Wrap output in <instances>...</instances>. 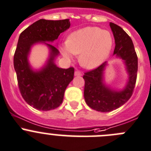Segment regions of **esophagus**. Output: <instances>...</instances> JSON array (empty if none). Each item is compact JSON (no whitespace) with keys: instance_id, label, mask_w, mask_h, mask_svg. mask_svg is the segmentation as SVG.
Segmentation results:
<instances>
[{"instance_id":"esophagus-1","label":"esophagus","mask_w":151,"mask_h":151,"mask_svg":"<svg viewBox=\"0 0 151 151\" xmlns=\"http://www.w3.org/2000/svg\"><path fill=\"white\" fill-rule=\"evenodd\" d=\"M74 75L79 76V77H80V76H82V73L80 72V71H75V72H74Z\"/></svg>"}]
</instances>
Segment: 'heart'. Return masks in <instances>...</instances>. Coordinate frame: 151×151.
I'll list each match as a JSON object with an SVG mask.
<instances>
[{
    "instance_id": "b5f03b06",
    "label": "heart",
    "mask_w": 151,
    "mask_h": 151,
    "mask_svg": "<svg viewBox=\"0 0 151 151\" xmlns=\"http://www.w3.org/2000/svg\"><path fill=\"white\" fill-rule=\"evenodd\" d=\"M112 43V36L108 30L87 27L69 35L66 43L61 47V53L68 60L72 59V53L80 54V63L84 67L94 68L107 58Z\"/></svg>"
}]
</instances>
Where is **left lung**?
<instances>
[{
    "label": "left lung",
    "mask_w": 151,
    "mask_h": 151,
    "mask_svg": "<svg viewBox=\"0 0 151 151\" xmlns=\"http://www.w3.org/2000/svg\"><path fill=\"white\" fill-rule=\"evenodd\" d=\"M115 38V47L113 55L122 59L128 74V80L122 90L112 89L104 83V71L106 62L97 68L86 72L84 98L91 109L101 112H111L125 104L132 96L136 82L138 71V57L133 41L121 27L109 23Z\"/></svg>",
    "instance_id": "obj_1"
}]
</instances>
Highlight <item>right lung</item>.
<instances>
[{
  "label": "right lung",
  "instance_id": "add662e5",
  "mask_svg": "<svg viewBox=\"0 0 151 151\" xmlns=\"http://www.w3.org/2000/svg\"><path fill=\"white\" fill-rule=\"evenodd\" d=\"M70 25L69 19H40L19 36L14 55V68L18 87L24 101L38 110L48 111L60 106L65 91L74 78V68L64 69L56 65L54 60L60 51L47 43L58 39L60 33L68 29ZM39 42L46 44L50 54L46 64L39 71H34L28 61V55L31 47Z\"/></svg>",
  "mask_w": 151,
  "mask_h": 151
}]
</instances>
